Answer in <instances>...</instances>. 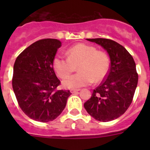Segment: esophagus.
Segmentation results:
<instances>
[{"mask_svg":"<svg viewBox=\"0 0 150 150\" xmlns=\"http://www.w3.org/2000/svg\"><path fill=\"white\" fill-rule=\"evenodd\" d=\"M79 91V89H71V93H76V92H78Z\"/></svg>","mask_w":150,"mask_h":150,"instance_id":"34e87169","label":"esophagus"}]
</instances>
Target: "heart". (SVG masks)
I'll return each mask as SVG.
<instances>
[{
    "label": "heart",
    "mask_w": 150,
    "mask_h": 150,
    "mask_svg": "<svg viewBox=\"0 0 150 150\" xmlns=\"http://www.w3.org/2000/svg\"><path fill=\"white\" fill-rule=\"evenodd\" d=\"M67 58L56 55L52 62L54 71L64 79L78 67V74L65 78L62 82L66 88L75 89L86 86L92 82H101L108 74L110 58L105 52L86 43H78L67 50Z\"/></svg>",
    "instance_id": "heart-1"
}]
</instances>
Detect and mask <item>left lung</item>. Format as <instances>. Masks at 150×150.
<instances>
[{
    "mask_svg": "<svg viewBox=\"0 0 150 150\" xmlns=\"http://www.w3.org/2000/svg\"><path fill=\"white\" fill-rule=\"evenodd\" d=\"M101 46L110 59L108 74L91 97L85 102L88 114L100 122H110L121 116L132 104L138 82L133 57L125 48L110 39H87Z\"/></svg>",
    "mask_w": 150,
    "mask_h": 150,
    "instance_id": "left-lung-1",
    "label": "left lung"
}]
</instances>
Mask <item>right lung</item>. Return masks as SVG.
<instances>
[{"label": "right lung", "instance_id": "obj_1", "mask_svg": "<svg viewBox=\"0 0 150 150\" xmlns=\"http://www.w3.org/2000/svg\"><path fill=\"white\" fill-rule=\"evenodd\" d=\"M62 46L56 39L37 41L16 59L12 79L18 104L29 118L48 122L62 113L71 95L69 90H55L61 82L52 62Z\"/></svg>", "mask_w": 150, "mask_h": 150}]
</instances>
